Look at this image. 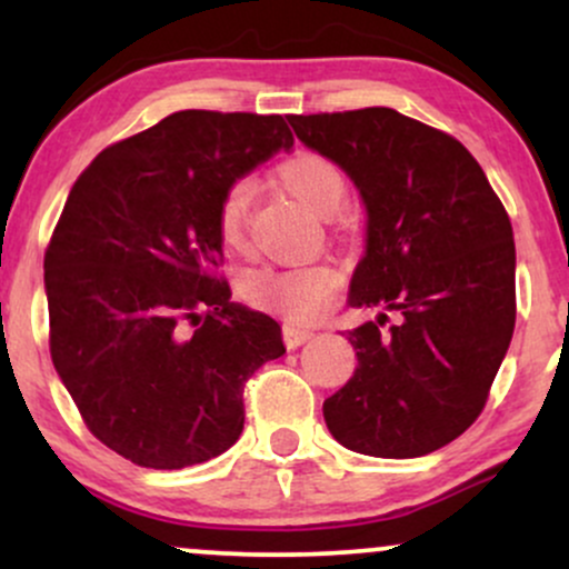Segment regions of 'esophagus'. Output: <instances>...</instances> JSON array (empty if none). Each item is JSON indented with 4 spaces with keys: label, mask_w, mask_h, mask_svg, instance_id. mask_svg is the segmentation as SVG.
<instances>
[{
    "label": "esophagus",
    "mask_w": 569,
    "mask_h": 569,
    "mask_svg": "<svg viewBox=\"0 0 569 569\" xmlns=\"http://www.w3.org/2000/svg\"><path fill=\"white\" fill-rule=\"evenodd\" d=\"M310 337H312V331L305 329V326L283 323V342H286V348H289V350L299 348V345H305Z\"/></svg>",
    "instance_id": "esophagus-1"
}]
</instances>
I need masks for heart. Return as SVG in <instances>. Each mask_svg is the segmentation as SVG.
I'll return each instance as SVG.
<instances>
[{
  "instance_id": "b5f03b06",
  "label": "heart",
  "mask_w": 569,
  "mask_h": 569,
  "mask_svg": "<svg viewBox=\"0 0 569 569\" xmlns=\"http://www.w3.org/2000/svg\"><path fill=\"white\" fill-rule=\"evenodd\" d=\"M280 189L297 198L310 213L329 219L348 194V179L335 160L318 152H297L276 168ZM248 206L251 192L238 181L221 194L217 208V234L224 251L243 253L248 248ZM342 286V272L331 264L259 267L240 283L243 297L262 310L286 312L293 321H316L329 310Z\"/></svg>"
}]
</instances>
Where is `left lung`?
<instances>
[{
    "label": "left lung",
    "instance_id": "1",
    "mask_svg": "<svg viewBox=\"0 0 569 569\" xmlns=\"http://www.w3.org/2000/svg\"><path fill=\"white\" fill-rule=\"evenodd\" d=\"M369 211L348 331L358 367L323 401L331 436L371 457H422L473 426L513 337L516 248L506 208L455 136L388 107L289 114ZM397 321L389 323V316Z\"/></svg>",
    "mask_w": 569,
    "mask_h": 569
}]
</instances>
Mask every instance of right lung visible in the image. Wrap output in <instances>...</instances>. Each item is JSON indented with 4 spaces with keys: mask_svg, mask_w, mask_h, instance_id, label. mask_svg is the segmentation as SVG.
I'll return each instance as SVG.
<instances>
[{
    "mask_svg": "<svg viewBox=\"0 0 569 569\" xmlns=\"http://www.w3.org/2000/svg\"><path fill=\"white\" fill-rule=\"evenodd\" d=\"M293 136L280 114L184 109L96 154L44 251L50 356L98 441L198 466L243 430V388L286 352L221 276L224 189Z\"/></svg>",
    "mask_w": 569,
    "mask_h": 569,
    "instance_id": "add662e5",
    "label": "right lung"
}]
</instances>
